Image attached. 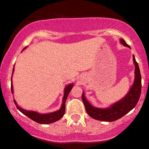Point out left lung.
Segmentation results:
<instances>
[{"label":"left lung","mask_w":149,"mask_h":149,"mask_svg":"<svg viewBox=\"0 0 149 149\" xmlns=\"http://www.w3.org/2000/svg\"><path fill=\"white\" fill-rule=\"evenodd\" d=\"M120 43L125 47L130 48L123 39H120ZM133 61L135 66L134 81L130 88V91L123 98L112 104L107 108H98L93 106L85 97V93L83 92L82 100L84 104L86 110L90 117L96 120L103 122H114L119 120L132 110L136 105L140 98L141 91V76L139 67L136 61L135 57L133 55Z\"/></svg>","instance_id":"1"}]
</instances>
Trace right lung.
Returning a JSON list of instances; mask_svg holds the SVG:
<instances>
[{
  "instance_id": "obj_1",
  "label": "right lung",
  "mask_w": 149,
  "mask_h": 149,
  "mask_svg": "<svg viewBox=\"0 0 149 149\" xmlns=\"http://www.w3.org/2000/svg\"><path fill=\"white\" fill-rule=\"evenodd\" d=\"M27 48V47H25L23 49H25ZM14 68L13 69V73ZM13 76V74H12ZM73 87V83L71 84H68V86H66L64 88V95L63 97V101H62L61 107L58 110L55 111L54 112H50V113H47V114H41L39 112H35V111H32V110H26V109L21 108L20 107H19L18 104L16 102L15 100H13L14 103L15 104L17 108L22 112V114H24V115H26L27 117H28L29 118H30L31 120H32L35 122H37V123L40 124H43V125H47V124H50L53 123V122H56V121L59 120L63 116V114L65 113V103H66V100L68 97V94H69L70 91L72 89V88ZM11 92L13 94V82H12V77H11Z\"/></svg>"
}]
</instances>
